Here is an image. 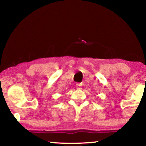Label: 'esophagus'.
Wrapping results in <instances>:
<instances>
[{
  "label": "esophagus",
  "mask_w": 146,
  "mask_h": 146,
  "mask_svg": "<svg viewBox=\"0 0 146 146\" xmlns=\"http://www.w3.org/2000/svg\"><path fill=\"white\" fill-rule=\"evenodd\" d=\"M76 86L78 90H80L82 89V84H76Z\"/></svg>",
  "instance_id": "34e87169"
}]
</instances>
